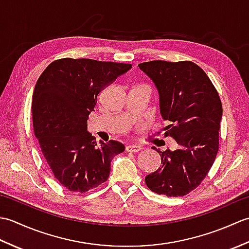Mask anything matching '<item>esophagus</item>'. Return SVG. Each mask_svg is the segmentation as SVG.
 I'll return each instance as SVG.
<instances>
[{
    "mask_svg": "<svg viewBox=\"0 0 249 249\" xmlns=\"http://www.w3.org/2000/svg\"><path fill=\"white\" fill-rule=\"evenodd\" d=\"M141 150L139 145H127L125 147V151L127 153H137Z\"/></svg>",
    "mask_w": 249,
    "mask_h": 249,
    "instance_id": "34e87169",
    "label": "esophagus"
}]
</instances>
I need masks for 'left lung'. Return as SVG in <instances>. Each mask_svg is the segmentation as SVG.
Segmentation results:
<instances>
[{"mask_svg": "<svg viewBox=\"0 0 249 249\" xmlns=\"http://www.w3.org/2000/svg\"><path fill=\"white\" fill-rule=\"evenodd\" d=\"M160 93L165 137L177 150L160 153L161 165L145 177L152 192L183 197L197 188L213 166L219 149L223 106L217 89L204 71L190 61H151L139 64Z\"/></svg>", "mask_w": 249, "mask_h": 249, "instance_id": "obj_1", "label": "left lung"}]
</instances>
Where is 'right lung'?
Returning a JSON list of instances; mask_svg holds the SVG:
<instances>
[{"mask_svg": "<svg viewBox=\"0 0 249 249\" xmlns=\"http://www.w3.org/2000/svg\"><path fill=\"white\" fill-rule=\"evenodd\" d=\"M131 64L91 59L55 60L39 76L32 100L34 135L54 178L71 192L86 193L108 179L119 141L96 143L87 131L100 91Z\"/></svg>", "mask_w": 249, "mask_h": 249, "instance_id": "add662e5", "label": "right lung"}]
</instances>
